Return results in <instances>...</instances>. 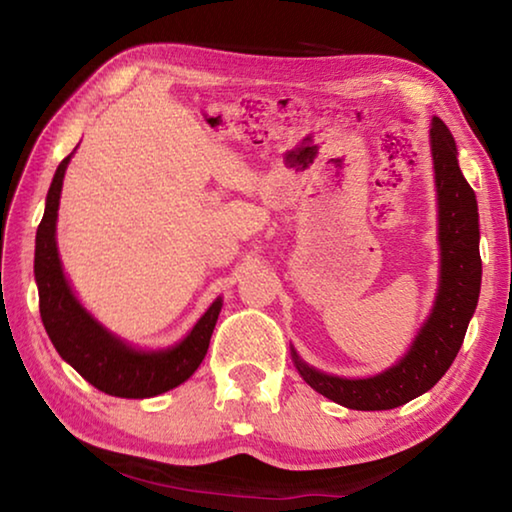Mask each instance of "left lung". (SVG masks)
Masks as SVG:
<instances>
[{"label": "left lung", "mask_w": 512, "mask_h": 512, "mask_svg": "<svg viewBox=\"0 0 512 512\" xmlns=\"http://www.w3.org/2000/svg\"><path fill=\"white\" fill-rule=\"evenodd\" d=\"M440 219V289L427 325L409 354L377 377L343 379L309 368L293 352L307 384L327 400L357 411H386L427 393L445 375L461 350L467 323L479 302L481 255L476 196L456 160V144L443 119L431 121Z\"/></svg>", "instance_id": "1"}]
</instances>
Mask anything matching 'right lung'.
I'll list each match as a JSON object with an SVG mask.
<instances>
[{
  "mask_svg": "<svg viewBox=\"0 0 512 512\" xmlns=\"http://www.w3.org/2000/svg\"><path fill=\"white\" fill-rule=\"evenodd\" d=\"M72 155L58 164L56 176L51 180L45 216L36 232V273L40 316L51 343L69 366L90 381L99 391L128 397V400H142L164 391H171L185 379L194 375V370L205 359L210 339L221 311V298L212 302L205 316L198 320L192 332L176 348L160 352H142L115 339L106 332L79 302L63 275V266L58 259L56 248V216L60 189L67 162Z\"/></svg>",
  "mask_w": 512,
  "mask_h": 512,
  "instance_id": "1",
  "label": "right lung"
}]
</instances>
